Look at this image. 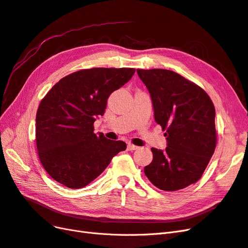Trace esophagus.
I'll return each mask as SVG.
<instances>
[{
	"instance_id": "1",
	"label": "esophagus",
	"mask_w": 248,
	"mask_h": 248,
	"mask_svg": "<svg viewBox=\"0 0 248 248\" xmlns=\"http://www.w3.org/2000/svg\"><path fill=\"white\" fill-rule=\"evenodd\" d=\"M138 149H139L138 146H134V144H132V143H128V146H127L128 151H134V150H138Z\"/></svg>"
}]
</instances>
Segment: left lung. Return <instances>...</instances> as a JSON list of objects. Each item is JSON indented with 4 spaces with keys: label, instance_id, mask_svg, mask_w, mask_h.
Segmentation results:
<instances>
[{
    "label": "left lung",
    "instance_id": "left-lung-1",
    "mask_svg": "<svg viewBox=\"0 0 248 248\" xmlns=\"http://www.w3.org/2000/svg\"><path fill=\"white\" fill-rule=\"evenodd\" d=\"M153 102L155 121L166 130L165 151L152 148L144 167L150 182L163 191L182 190L198 182L217 147L216 109L198 85L163 69L136 70Z\"/></svg>",
    "mask_w": 248,
    "mask_h": 248
}]
</instances>
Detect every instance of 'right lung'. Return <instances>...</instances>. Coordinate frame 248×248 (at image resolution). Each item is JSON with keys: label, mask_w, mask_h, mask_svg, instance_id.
I'll use <instances>...</instances> for the list:
<instances>
[{"label": "right lung", "mask_w": 248, "mask_h": 248, "mask_svg": "<svg viewBox=\"0 0 248 248\" xmlns=\"http://www.w3.org/2000/svg\"><path fill=\"white\" fill-rule=\"evenodd\" d=\"M135 69L93 67L59 80L40 102L36 143L41 163L54 181L70 189L87 186L119 152L122 140L95 134L93 123L105 114L110 93L129 81Z\"/></svg>", "instance_id": "right-lung-1"}]
</instances>
